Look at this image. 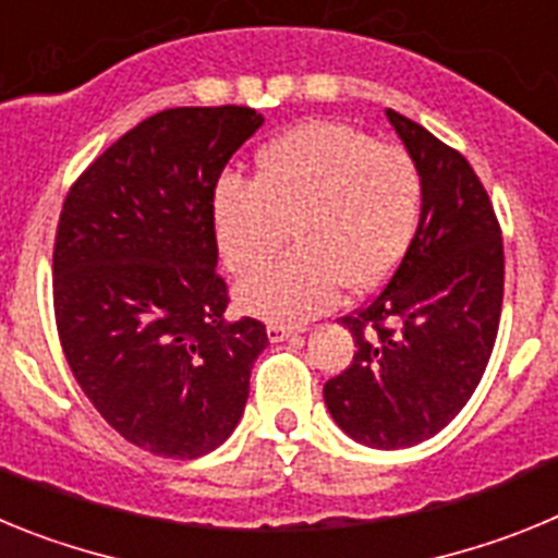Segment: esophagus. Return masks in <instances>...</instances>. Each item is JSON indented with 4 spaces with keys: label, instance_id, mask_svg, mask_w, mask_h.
Wrapping results in <instances>:
<instances>
[{
    "label": "esophagus",
    "instance_id": "obj_1",
    "mask_svg": "<svg viewBox=\"0 0 558 558\" xmlns=\"http://www.w3.org/2000/svg\"><path fill=\"white\" fill-rule=\"evenodd\" d=\"M302 332L299 327H284V324H270L268 327V340L270 343H282V340L295 338V335Z\"/></svg>",
    "mask_w": 558,
    "mask_h": 558
}]
</instances>
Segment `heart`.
Returning a JSON list of instances; mask_svg holds the SVG:
<instances>
[{
  "mask_svg": "<svg viewBox=\"0 0 558 558\" xmlns=\"http://www.w3.org/2000/svg\"><path fill=\"white\" fill-rule=\"evenodd\" d=\"M422 215V175L402 147L340 122H302L256 156V181L226 175L211 223L223 263L251 276L236 302L274 324H299L352 293L379 288L405 259Z\"/></svg>",
  "mask_w": 558,
  "mask_h": 558,
  "instance_id": "b5f03b06",
  "label": "heart"
}]
</instances>
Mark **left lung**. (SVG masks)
<instances>
[{"label":"left lung","mask_w":558,"mask_h":558,"mask_svg":"<svg viewBox=\"0 0 558 558\" xmlns=\"http://www.w3.org/2000/svg\"><path fill=\"white\" fill-rule=\"evenodd\" d=\"M422 175L405 259L372 302L343 318L352 363L324 386L335 425L357 445L402 450L445 430L481 383L502 307V236L461 153L386 111Z\"/></svg>","instance_id":"8db88e82"}]
</instances>
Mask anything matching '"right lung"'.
<instances>
[{
	"instance_id": "add662e5",
	"label": "right lung",
	"mask_w": 558,
	"mask_h": 558,
	"mask_svg": "<svg viewBox=\"0 0 558 558\" xmlns=\"http://www.w3.org/2000/svg\"><path fill=\"white\" fill-rule=\"evenodd\" d=\"M265 117L245 106L167 108L72 184L58 220L52 299L66 363L131 445L201 458L245 411L265 324L229 322L211 198Z\"/></svg>"
}]
</instances>
